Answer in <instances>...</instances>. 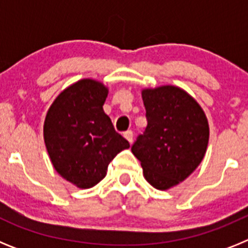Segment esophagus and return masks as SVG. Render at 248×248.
<instances>
[{"instance_id":"1","label":"esophagus","mask_w":248,"mask_h":248,"mask_svg":"<svg viewBox=\"0 0 248 248\" xmlns=\"http://www.w3.org/2000/svg\"><path fill=\"white\" fill-rule=\"evenodd\" d=\"M124 138H125L126 140H128L129 143L131 144V141H133V131L131 130H128V131H125V133H124Z\"/></svg>"}]
</instances>
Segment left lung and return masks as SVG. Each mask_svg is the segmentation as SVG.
I'll use <instances>...</instances> for the list:
<instances>
[{
    "mask_svg": "<svg viewBox=\"0 0 248 248\" xmlns=\"http://www.w3.org/2000/svg\"><path fill=\"white\" fill-rule=\"evenodd\" d=\"M148 126L131 148L145 180L169 190L196 170L207 150L209 122L194 97L176 85L141 89Z\"/></svg>",
    "mask_w": 248,
    "mask_h": 248,
    "instance_id": "1",
    "label": "left lung"
}]
</instances>
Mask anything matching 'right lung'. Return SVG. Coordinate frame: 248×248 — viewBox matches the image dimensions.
Listing matches in <instances>:
<instances>
[{
  "label": "right lung",
  "mask_w": 248,
  "mask_h": 248,
  "mask_svg": "<svg viewBox=\"0 0 248 248\" xmlns=\"http://www.w3.org/2000/svg\"><path fill=\"white\" fill-rule=\"evenodd\" d=\"M108 93L102 82L84 78L61 92L46 115L43 138L50 163L79 189L102 181L114 156L130 146L103 110Z\"/></svg>",
  "instance_id": "obj_1"
}]
</instances>
